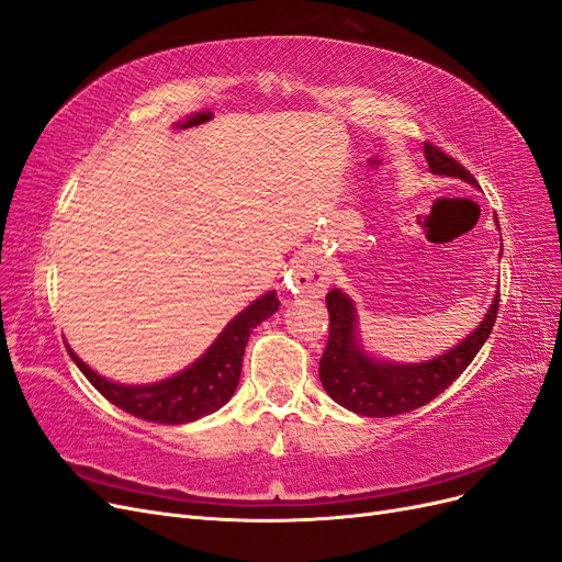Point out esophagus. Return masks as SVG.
I'll return each mask as SVG.
<instances>
[{
  "label": "esophagus",
  "instance_id": "34e87169",
  "mask_svg": "<svg viewBox=\"0 0 562 562\" xmlns=\"http://www.w3.org/2000/svg\"><path fill=\"white\" fill-rule=\"evenodd\" d=\"M327 284H329L327 263L315 255L303 257L292 270H289V278H286V286L292 289L294 294L315 296V299L324 294Z\"/></svg>",
  "mask_w": 562,
  "mask_h": 562
}]
</instances>
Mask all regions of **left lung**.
Listing matches in <instances>:
<instances>
[{
    "mask_svg": "<svg viewBox=\"0 0 562 562\" xmlns=\"http://www.w3.org/2000/svg\"><path fill=\"white\" fill-rule=\"evenodd\" d=\"M425 160L431 175L464 179L467 184L479 189L472 172L429 142H425ZM497 305L499 289L483 315V322H479V327L467 334L456 348L429 361L396 364V361L375 359L361 348L357 307L348 294H342L340 289H331L327 294L329 340L319 359L322 385L336 404L357 415H367V418H392V415L420 408L456 383L460 373L472 364V359L479 355L495 327Z\"/></svg>",
    "mask_w": 562,
    "mask_h": 562,
    "instance_id": "obj_1",
    "label": "left lung"
}]
</instances>
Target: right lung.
Listing matches in <instances>:
<instances>
[{"instance_id":"right-lung-1","label":"right lung","mask_w":562,"mask_h":562,"mask_svg":"<svg viewBox=\"0 0 562 562\" xmlns=\"http://www.w3.org/2000/svg\"><path fill=\"white\" fill-rule=\"evenodd\" d=\"M278 296L268 292L255 303L247 305L243 313L235 315L224 331L198 357L191 367L175 373L168 380L151 385H121L114 380L95 373L77 357V352L67 346L69 357L75 359L79 371L90 380L106 402H112L121 411L135 415L147 423L158 425H184L193 423L203 415L220 411L233 396L240 383L243 355L249 340V334L263 319L278 313Z\"/></svg>"}]
</instances>
